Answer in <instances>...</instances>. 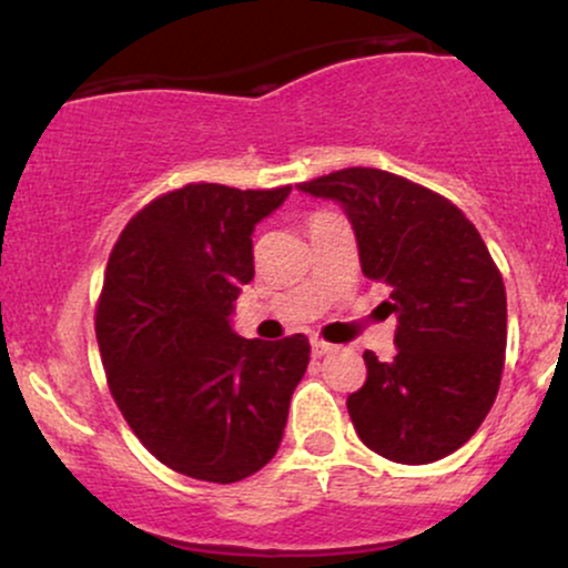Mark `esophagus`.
<instances>
[{
	"label": "esophagus",
	"instance_id": "1",
	"mask_svg": "<svg viewBox=\"0 0 568 568\" xmlns=\"http://www.w3.org/2000/svg\"><path fill=\"white\" fill-rule=\"evenodd\" d=\"M328 352H334V344L323 342V338H312V355L323 357V355H328Z\"/></svg>",
	"mask_w": 568,
	"mask_h": 568
}]
</instances>
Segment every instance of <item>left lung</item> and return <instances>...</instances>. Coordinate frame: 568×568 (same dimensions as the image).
Wrapping results in <instances>:
<instances>
[{"label": "left lung", "instance_id": "1", "mask_svg": "<svg viewBox=\"0 0 568 568\" xmlns=\"http://www.w3.org/2000/svg\"><path fill=\"white\" fill-rule=\"evenodd\" d=\"M298 189L342 202L363 275L393 291L397 355H363L366 384L347 397L357 435L400 465L454 454L491 410L505 368L507 296L484 237L452 200L379 168Z\"/></svg>", "mask_w": 568, "mask_h": 568}]
</instances>
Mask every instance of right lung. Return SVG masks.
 Returning a JSON list of instances; mask_svg holds the SVG:
<instances>
[{"label":"right lung","mask_w":568,"mask_h":568,"mask_svg":"<svg viewBox=\"0 0 568 568\" xmlns=\"http://www.w3.org/2000/svg\"><path fill=\"white\" fill-rule=\"evenodd\" d=\"M288 192L173 189L128 221L109 256L95 306L109 393L149 454L189 478L243 480L283 440L310 342L243 338L230 315L253 280V226Z\"/></svg>","instance_id":"obj_1"}]
</instances>
